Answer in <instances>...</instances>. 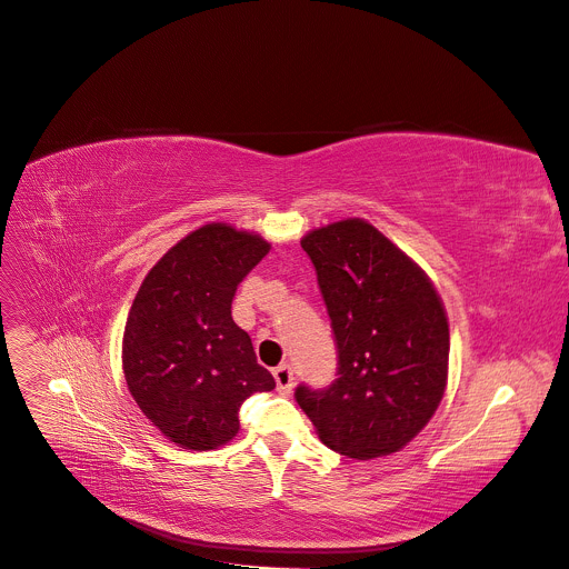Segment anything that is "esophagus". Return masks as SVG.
Wrapping results in <instances>:
<instances>
[{
  "label": "esophagus",
  "mask_w": 569,
  "mask_h": 569,
  "mask_svg": "<svg viewBox=\"0 0 569 569\" xmlns=\"http://www.w3.org/2000/svg\"><path fill=\"white\" fill-rule=\"evenodd\" d=\"M274 380H277V392L279 395H290L292 392V385H295V376L292 369L288 365H281L274 369Z\"/></svg>",
  "instance_id": "34e87169"
}]
</instances>
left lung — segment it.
Returning <instances> with one entry per match:
<instances>
[{"label":"left lung","mask_w":569,"mask_h":569,"mask_svg":"<svg viewBox=\"0 0 569 569\" xmlns=\"http://www.w3.org/2000/svg\"><path fill=\"white\" fill-rule=\"evenodd\" d=\"M339 352L327 390L300 385L318 438L350 459L399 452L433 417L447 387L450 325L425 269L365 219L302 237Z\"/></svg>","instance_id":"left-lung-1"}]
</instances>
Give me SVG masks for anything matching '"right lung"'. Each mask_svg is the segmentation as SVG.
<instances>
[{
	"label": "right lung",
	"instance_id": "obj_1",
	"mask_svg": "<svg viewBox=\"0 0 569 569\" xmlns=\"http://www.w3.org/2000/svg\"><path fill=\"white\" fill-rule=\"evenodd\" d=\"M269 247L256 232L204 223L149 269L131 305L122 341L129 392L184 450L230 442L244 399L277 387L230 313L237 286Z\"/></svg>",
	"mask_w": 569,
	"mask_h": 569
}]
</instances>
